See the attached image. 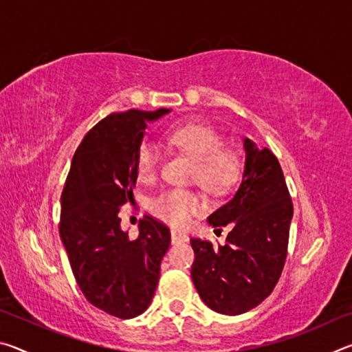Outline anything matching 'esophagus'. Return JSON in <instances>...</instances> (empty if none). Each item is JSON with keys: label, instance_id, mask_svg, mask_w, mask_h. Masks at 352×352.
Returning a JSON list of instances; mask_svg holds the SVG:
<instances>
[{"label": "esophagus", "instance_id": "obj_1", "mask_svg": "<svg viewBox=\"0 0 352 352\" xmlns=\"http://www.w3.org/2000/svg\"><path fill=\"white\" fill-rule=\"evenodd\" d=\"M170 241L172 243H180V242H188L189 241V236L184 233L182 230H177V228H172L170 230Z\"/></svg>", "mask_w": 352, "mask_h": 352}]
</instances>
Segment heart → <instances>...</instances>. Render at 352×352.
Instances as JSON below:
<instances>
[{
  "mask_svg": "<svg viewBox=\"0 0 352 352\" xmlns=\"http://www.w3.org/2000/svg\"><path fill=\"white\" fill-rule=\"evenodd\" d=\"M168 141L178 151L194 160L192 178L211 194H222L239 170V158L231 148L222 147V136L204 122H184L172 127ZM160 152L152 142L141 144L136 170L142 182L151 183L158 175ZM204 210V199L192 189L170 188L151 201V211L170 225L184 226L195 214Z\"/></svg>",
  "mask_w": 352,
  "mask_h": 352,
  "instance_id": "heart-1",
  "label": "heart"
}]
</instances>
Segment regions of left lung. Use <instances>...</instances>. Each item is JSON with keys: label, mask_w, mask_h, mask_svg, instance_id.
Segmentation results:
<instances>
[{"label": "left lung", "mask_w": 352, "mask_h": 352, "mask_svg": "<svg viewBox=\"0 0 352 352\" xmlns=\"http://www.w3.org/2000/svg\"><path fill=\"white\" fill-rule=\"evenodd\" d=\"M243 148L245 168L239 189L208 217L217 228L231 226L225 243L190 239L195 289L208 307L223 315L248 312L275 289L287 258L294 216L278 158L248 138Z\"/></svg>", "instance_id": "1"}]
</instances>
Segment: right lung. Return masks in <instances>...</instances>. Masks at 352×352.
Instances as JSON below:
<instances>
[{
  "instance_id": "add662e5",
  "label": "right lung",
  "mask_w": 352,
  "mask_h": 352,
  "mask_svg": "<svg viewBox=\"0 0 352 352\" xmlns=\"http://www.w3.org/2000/svg\"><path fill=\"white\" fill-rule=\"evenodd\" d=\"M170 110H129L99 121L71 163L62 192L60 239L88 302L118 318H135L151 305L170 243L168 226L144 216L129 239L119 210L133 200L136 158L147 124Z\"/></svg>"
}]
</instances>
